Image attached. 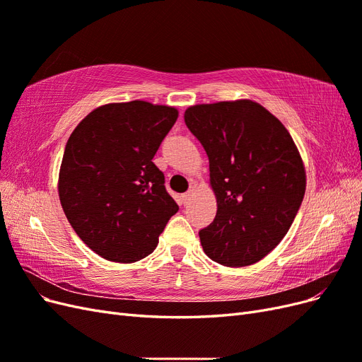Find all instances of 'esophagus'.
Returning a JSON list of instances; mask_svg holds the SVG:
<instances>
[{"mask_svg":"<svg viewBox=\"0 0 362 362\" xmlns=\"http://www.w3.org/2000/svg\"><path fill=\"white\" fill-rule=\"evenodd\" d=\"M190 199H192V192H190V190L185 192L184 194H181V202H182L184 205H187V204L190 202Z\"/></svg>","mask_w":362,"mask_h":362,"instance_id":"obj_1","label":"esophagus"}]
</instances>
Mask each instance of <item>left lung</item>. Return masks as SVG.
Listing matches in <instances>:
<instances>
[{
	"instance_id": "obj_1",
	"label": "left lung",
	"mask_w": 362,
	"mask_h": 362,
	"mask_svg": "<svg viewBox=\"0 0 362 362\" xmlns=\"http://www.w3.org/2000/svg\"><path fill=\"white\" fill-rule=\"evenodd\" d=\"M184 122L210 161L214 221L199 231L213 261L243 267L275 249L298 214L305 169L294 141L264 107L223 101L187 108Z\"/></svg>"
}]
</instances>
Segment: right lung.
<instances>
[{
    "instance_id": "right-lung-1",
    "label": "right lung",
    "mask_w": 362,
    "mask_h": 362,
    "mask_svg": "<svg viewBox=\"0 0 362 362\" xmlns=\"http://www.w3.org/2000/svg\"><path fill=\"white\" fill-rule=\"evenodd\" d=\"M178 110L146 101L107 104L68 140L59 196L71 226L108 261L134 262L158 245L178 205L154 158Z\"/></svg>"
}]
</instances>
